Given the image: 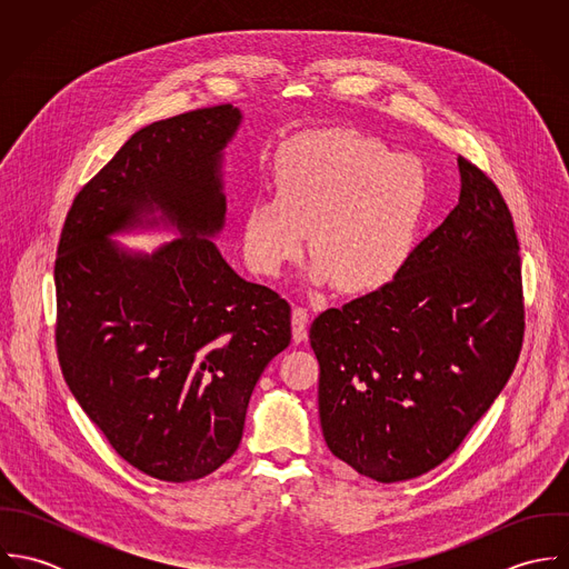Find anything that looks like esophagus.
<instances>
[{
    "label": "esophagus",
    "mask_w": 569,
    "mask_h": 569,
    "mask_svg": "<svg viewBox=\"0 0 569 569\" xmlns=\"http://www.w3.org/2000/svg\"><path fill=\"white\" fill-rule=\"evenodd\" d=\"M309 311L305 307H296L293 313H291V332H293V341L300 343L307 339V332H309Z\"/></svg>",
    "instance_id": "34e87169"
}]
</instances>
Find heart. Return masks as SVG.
<instances>
[{
  "label": "heart",
  "mask_w": 569,
  "mask_h": 569,
  "mask_svg": "<svg viewBox=\"0 0 569 569\" xmlns=\"http://www.w3.org/2000/svg\"><path fill=\"white\" fill-rule=\"evenodd\" d=\"M273 192L244 210L249 267L278 276L311 234L316 280H335L350 296L381 291L401 276L427 208L420 162L355 131L287 144L273 166Z\"/></svg>",
  "instance_id": "obj_1"
}]
</instances>
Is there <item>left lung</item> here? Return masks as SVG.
I'll return each instance as SVG.
<instances>
[{"instance_id": "left-lung-1", "label": "left lung", "mask_w": 569, "mask_h": 569, "mask_svg": "<svg viewBox=\"0 0 569 569\" xmlns=\"http://www.w3.org/2000/svg\"><path fill=\"white\" fill-rule=\"evenodd\" d=\"M460 201L381 291L311 325L326 445L383 485L445 462L510 379L526 330L512 214L458 158Z\"/></svg>"}]
</instances>
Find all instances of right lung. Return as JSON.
Masks as SVG:
<instances>
[{
	"mask_svg": "<svg viewBox=\"0 0 569 569\" xmlns=\"http://www.w3.org/2000/svg\"><path fill=\"white\" fill-rule=\"evenodd\" d=\"M239 122L214 104L133 133L74 197L54 260L63 379L116 453L163 482L234 456L253 386L291 341L289 302L206 239L223 226L219 163ZM147 200L189 237L129 257L106 237Z\"/></svg>",
	"mask_w": 569,
	"mask_h": 569,
	"instance_id": "add662e5",
	"label": "right lung"
}]
</instances>
